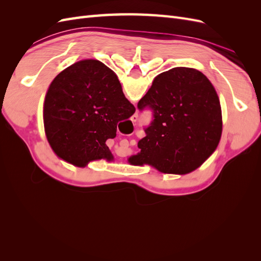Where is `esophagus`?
Masks as SVG:
<instances>
[{
	"instance_id": "obj_1",
	"label": "esophagus",
	"mask_w": 261,
	"mask_h": 261,
	"mask_svg": "<svg viewBox=\"0 0 261 261\" xmlns=\"http://www.w3.org/2000/svg\"><path fill=\"white\" fill-rule=\"evenodd\" d=\"M137 118H138V115H137V114H134V115L132 116V121H133V122H136Z\"/></svg>"
}]
</instances>
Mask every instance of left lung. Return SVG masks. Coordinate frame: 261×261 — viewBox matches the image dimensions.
<instances>
[{
	"label": "left lung",
	"instance_id": "left-lung-1",
	"mask_svg": "<svg viewBox=\"0 0 261 261\" xmlns=\"http://www.w3.org/2000/svg\"><path fill=\"white\" fill-rule=\"evenodd\" d=\"M145 107L152 109L154 118L129 164L183 175L216 151L222 135V111L215 87L199 70L174 67L159 74L138 102L139 110Z\"/></svg>",
	"mask_w": 261,
	"mask_h": 261
}]
</instances>
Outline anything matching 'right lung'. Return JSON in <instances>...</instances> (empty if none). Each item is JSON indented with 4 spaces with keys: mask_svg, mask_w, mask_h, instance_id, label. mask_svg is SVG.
<instances>
[{
    "mask_svg": "<svg viewBox=\"0 0 261 261\" xmlns=\"http://www.w3.org/2000/svg\"><path fill=\"white\" fill-rule=\"evenodd\" d=\"M135 110L112 69L97 60L78 61L62 70L45 93V136L53 152L75 167L112 161L106 141Z\"/></svg>",
    "mask_w": 261,
    "mask_h": 261,
    "instance_id": "obj_1",
    "label": "right lung"
}]
</instances>
